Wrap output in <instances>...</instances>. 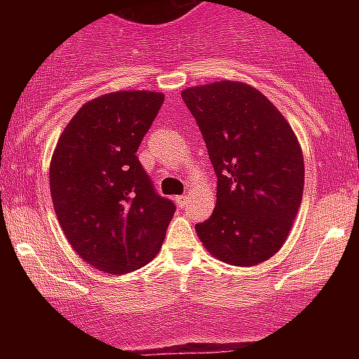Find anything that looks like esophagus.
Listing matches in <instances>:
<instances>
[{"label":"esophagus","instance_id":"1","mask_svg":"<svg viewBox=\"0 0 359 359\" xmlns=\"http://www.w3.org/2000/svg\"><path fill=\"white\" fill-rule=\"evenodd\" d=\"M176 203H177V205H180V207H185L187 203H189V194L177 196V198H176Z\"/></svg>","mask_w":359,"mask_h":359}]
</instances>
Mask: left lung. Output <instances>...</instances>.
I'll use <instances>...</instances> for the list:
<instances>
[{
	"label": "left lung",
	"instance_id": "1",
	"mask_svg": "<svg viewBox=\"0 0 359 359\" xmlns=\"http://www.w3.org/2000/svg\"><path fill=\"white\" fill-rule=\"evenodd\" d=\"M217 176L210 217L196 224L203 246L231 266L268 261L287 239L304 192V156L280 111L244 82L187 88Z\"/></svg>",
	"mask_w": 359,
	"mask_h": 359
}]
</instances>
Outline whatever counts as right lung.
<instances>
[{
  "instance_id": "1",
  "label": "right lung",
  "mask_w": 359,
  "mask_h": 359,
  "mask_svg": "<svg viewBox=\"0 0 359 359\" xmlns=\"http://www.w3.org/2000/svg\"><path fill=\"white\" fill-rule=\"evenodd\" d=\"M163 100L154 91L93 98L53 151L50 192L62 231L81 259L109 275L151 262L176 212L136 156Z\"/></svg>"
}]
</instances>
